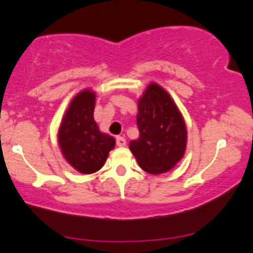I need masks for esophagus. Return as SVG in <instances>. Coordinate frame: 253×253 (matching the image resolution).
<instances>
[{
  "label": "esophagus",
  "mask_w": 253,
  "mask_h": 253,
  "mask_svg": "<svg viewBox=\"0 0 253 253\" xmlns=\"http://www.w3.org/2000/svg\"><path fill=\"white\" fill-rule=\"evenodd\" d=\"M117 146L118 147H125L126 146V140L123 136H117Z\"/></svg>",
  "instance_id": "1"
}]
</instances>
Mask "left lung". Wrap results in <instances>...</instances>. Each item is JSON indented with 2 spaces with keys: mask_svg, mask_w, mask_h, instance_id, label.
I'll return each instance as SVG.
<instances>
[{
  "mask_svg": "<svg viewBox=\"0 0 253 253\" xmlns=\"http://www.w3.org/2000/svg\"><path fill=\"white\" fill-rule=\"evenodd\" d=\"M140 136L129 149L140 168L150 174L168 172L183 158L187 143L184 118L171 96L151 82L137 100Z\"/></svg>",
  "mask_w": 253,
  "mask_h": 253,
  "instance_id": "1",
  "label": "left lung"
}]
</instances>
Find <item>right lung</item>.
<instances>
[{"mask_svg":"<svg viewBox=\"0 0 253 253\" xmlns=\"http://www.w3.org/2000/svg\"><path fill=\"white\" fill-rule=\"evenodd\" d=\"M95 104V91H80L70 102L58 132V143L65 160L84 174L102 169L116 146L114 137L100 132L93 119Z\"/></svg>","mask_w":253,"mask_h":253,"instance_id":"right-lung-1","label":"right lung"}]
</instances>
